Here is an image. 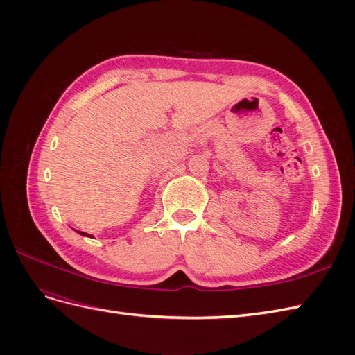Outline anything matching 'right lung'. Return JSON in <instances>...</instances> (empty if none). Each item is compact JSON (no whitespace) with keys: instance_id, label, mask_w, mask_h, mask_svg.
<instances>
[{"instance_id":"right-lung-1","label":"right lung","mask_w":355,"mask_h":355,"mask_svg":"<svg viewBox=\"0 0 355 355\" xmlns=\"http://www.w3.org/2000/svg\"><path fill=\"white\" fill-rule=\"evenodd\" d=\"M78 234H81V235H84V237H92V235H89V234H85V232H81V231H77Z\"/></svg>"}]
</instances>
